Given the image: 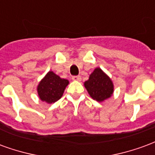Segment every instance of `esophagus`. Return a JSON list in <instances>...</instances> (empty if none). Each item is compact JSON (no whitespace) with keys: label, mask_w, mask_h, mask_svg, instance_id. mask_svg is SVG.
<instances>
[{"label":"esophagus","mask_w":155,"mask_h":155,"mask_svg":"<svg viewBox=\"0 0 155 155\" xmlns=\"http://www.w3.org/2000/svg\"><path fill=\"white\" fill-rule=\"evenodd\" d=\"M71 79L74 81H80L81 80V77L80 75H74V76H72Z\"/></svg>","instance_id":"1"}]
</instances>
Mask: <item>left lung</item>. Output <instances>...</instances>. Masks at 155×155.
<instances>
[{
	"instance_id": "1",
	"label": "left lung",
	"mask_w": 155,
	"mask_h": 155,
	"mask_svg": "<svg viewBox=\"0 0 155 155\" xmlns=\"http://www.w3.org/2000/svg\"><path fill=\"white\" fill-rule=\"evenodd\" d=\"M84 84L91 97L99 102L110 98L114 92L113 82L101 68L94 69Z\"/></svg>"
}]
</instances>
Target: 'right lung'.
<instances>
[{
  "instance_id": "obj_1",
  "label": "right lung",
  "mask_w": 155,
  "mask_h": 155,
  "mask_svg": "<svg viewBox=\"0 0 155 155\" xmlns=\"http://www.w3.org/2000/svg\"><path fill=\"white\" fill-rule=\"evenodd\" d=\"M69 84V81L61 79L53 71H49L37 86L40 99L48 104H52L60 100L63 95L64 89Z\"/></svg>"
}]
</instances>
